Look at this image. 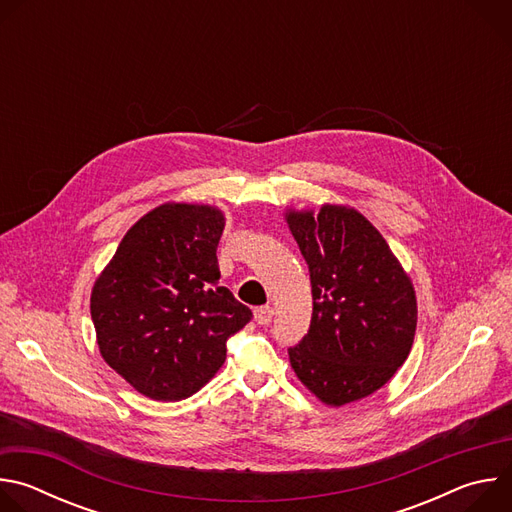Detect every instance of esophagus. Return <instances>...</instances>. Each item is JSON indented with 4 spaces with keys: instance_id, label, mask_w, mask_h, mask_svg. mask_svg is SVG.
Wrapping results in <instances>:
<instances>
[{
    "instance_id": "obj_1",
    "label": "esophagus",
    "mask_w": 512,
    "mask_h": 512,
    "mask_svg": "<svg viewBox=\"0 0 512 512\" xmlns=\"http://www.w3.org/2000/svg\"><path fill=\"white\" fill-rule=\"evenodd\" d=\"M253 316H255V322H257V324H269L271 318H273V308H271V306L255 308Z\"/></svg>"
}]
</instances>
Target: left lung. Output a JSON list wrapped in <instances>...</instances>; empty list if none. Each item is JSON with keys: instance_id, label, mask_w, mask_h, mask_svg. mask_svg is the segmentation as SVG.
Listing matches in <instances>:
<instances>
[{"instance_id": "1", "label": "left lung", "mask_w": 512, "mask_h": 512, "mask_svg": "<svg viewBox=\"0 0 512 512\" xmlns=\"http://www.w3.org/2000/svg\"><path fill=\"white\" fill-rule=\"evenodd\" d=\"M285 223L310 269L312 324L289 348L300 383L342 407L387 385L407 360L417 298L411 277L367 216L348 204L285 208Z\"/></svg>"}]
</instances>
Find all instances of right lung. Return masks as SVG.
Returning a JSON list of instances; mask_svg holds the SVG:
<instances>
[{
  "instance_id": "obj_1",
  "label": "right lung",
  "mask_w": 512,
  "mask_h": 512,
  "mask_svg": "<svg viewBox=\"0 0 512 512\" xmlns=\"http://www.w3.org/2000/svg\"><path fill=\"white\" fill-rule=\"evenodd\" d=\"M225 212L164 202L125 233L91 289L103 360L137 393L182 401L225 364L227 340L251 310L218 285Z\"/></svg>"
}]
</instances>
